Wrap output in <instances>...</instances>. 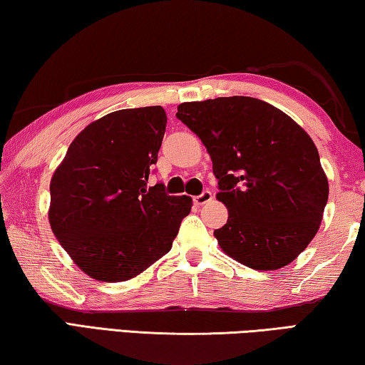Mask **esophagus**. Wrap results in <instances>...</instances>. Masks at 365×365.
I'll return each instance as SVG.
<instances>
[{
	"label": "esophagus",
	"instance_id": "34e87169",
	"mask_svg": "<svg viewBox=\"0 0 365 365\" xmlns=\"http://www.w3.org/2000/svg\"><path fill=\"white\" fill-rule=\"evenodd\" d=\"M211 200H212V193L209 190H206V191H202L201 195L195 196V205L196 206H202V205H206V202H209Z\"/></svg>",
	"mask_w": 365,
	"mask_h": 365
}]
</instances>
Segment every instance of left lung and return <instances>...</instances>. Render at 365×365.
<instances>
[{
    "label": "left lung",
    "instance_id": "8db88e82",
    "mask_svg": "<svg viewBox=\"0 0 365 365\" xmlns=\"http://www.w3.org/2000/svg\"><path fill=\"white\" fill-rule=\"evenodd\" d=\"M177 117L200 137L219 180L227 224L220 250L255 270L293 262L312 242L329 200V178L304 128L257 98L182 103Z\"/></svg>",
    "mask_w": 365,
    "mask_h": 365
}]
</instances>
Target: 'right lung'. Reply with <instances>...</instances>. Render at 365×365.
<instances>
[{"label":"right lung","instance_id":"add662e5","mask_svg":"<svg viewBox=\"0 0 365 365\" xmlns=\"http://www.w3.org/2000/svg\"><path fill=\"white\" fill-rule=\"evenodd\" d=\"M168 115L120 109L80 132L49 183L48 219L73 264L91 279L127 282L168 255L191 197L146 187Z\"/></svg>","mask_w":365,"mask_h":365}]
</instances>
